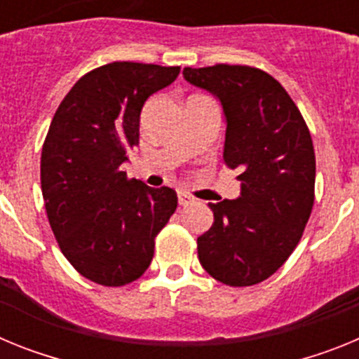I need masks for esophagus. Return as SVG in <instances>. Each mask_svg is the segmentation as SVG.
<instances>
[{"instance_id":"34e87169","label":"esophagus","mask_w":359,"mask_h":359,"mask_svg":"<svg viewBox=\"0 0 359 359\" xmlns=\"http://www.w3.org/2000/svg\"><path fill=\"white\" fill-rule=\"evenodd\" d=\"M192 201H194V198L187 194V192H183V190H180V192H177V203H180L182 207H187V205H190Z\"/></svg>"}]
</instances>
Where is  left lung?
Returning <instances> with one entry per match:
<instances>
[{
    "label": "left lung",
    "mask_w": 359,
    "mask_h": 359,
    "mask_svg": "<svg viewBox=\"0 0 359 359\" xmlns=\"http://www.w3.org/2000/svg\"><path fill=\"white\" fill-rule=\"evenodd\" d=\"M190 84L219 98L226 120L223 160L241 196L208 203L210 230L198 237L199 262L226 286H253L297 248L315 203L313 140L287 91L252 66L185 68Z\"/></svg>",
    "instance_id": "1"
}]
</instances>
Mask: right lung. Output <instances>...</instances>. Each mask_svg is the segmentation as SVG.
I'll use <instances>...</instances> for the list:
<instances>
[{
  "instance_id": "obj_1",
  "label": "right lung",
  "mask_w": 359,
  "mask_h": 359,
  "mask_svg": "<svg viewBox=\"0 0 359 359\" xmlns=\"http://www.w3.org/2000/svg\"><path fill=\"white\" fill-rule=\"evenodd\" d=\"M180 66L111 62L75 82L50 123L41 190L59 248L82 277L118 287L140 278L154 237L177 207L169 187L128 180L122 163L140 138V113Z\"/></svg>"
}]
</instances>
